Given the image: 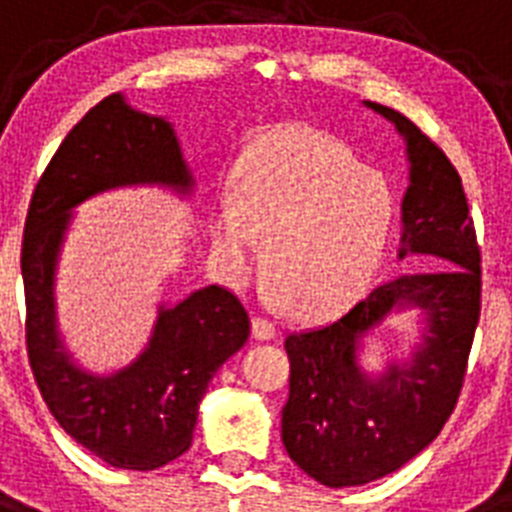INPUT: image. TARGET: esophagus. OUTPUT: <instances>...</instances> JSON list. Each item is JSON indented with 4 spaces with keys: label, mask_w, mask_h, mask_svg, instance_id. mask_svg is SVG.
<instances>
[{
    "label": "esophagus",
    "mask_w": 512,
    "mask_h": 512,
    "mask_svg": "<svg viewBox=\"0 0 512 512\" xmlns=\"http://www.w3.org/2000/svg\"><path fill=\"white\" fill-rule=\"evenodd\" d=\"M253 336L259 338V341H271V338L277 336V325L271 323L269 318L256 315V318H253Z\"/></svg>",
    "instance_id": "34e87169"
}]
</instances>
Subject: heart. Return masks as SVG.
Masks as SVG:
<instances>
[{
    "label": "heart",
    "mask_w": 512,
    "mask_h": 512,
    "mask_svg": "<svg viewBox=\"0 0 512 512\" xmlns=\"http://www.w3.org/2000/svg\"><path fill=\"white\" fill-rule=\"evenodd\" d=\"M395 197L379 171L320 130L287 125L261 135L233 169V200L210 212L212 256L233 284L264 264L295 318L341 310L382 264Z\"/></svg>",
    "instance_id": "heart-1"
}]
</instances>
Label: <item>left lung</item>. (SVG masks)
I'll return each instance as SVG.
<instances>
[{
    "label": "left lung",
    "instance_id": "1",
    "mask_svg": "<svg viewBox=\"0 0 512 512\" xmlns=\"http://www.w3.org/2000/svg\"><path fill=\"white\" fill-rule=\"evenodd\" d=\"M364 104L395 122L408 146L400 259L423 253L456 266L379 284L338 320L284 341V449L325 487H356L392 474L441 433L459 400L482 307V259L459 171L408 117ZM400 306L426 312L424 343L408 365L393 362L382 375H366L358 366L360 338Z\"/></svg>",
    "mask_w": 512,
    "mask_h": 512
}]
</instances>
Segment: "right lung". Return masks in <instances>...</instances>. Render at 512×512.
Instances as JSON below:
<instances>
[{
  "mask_svg": "<svg viewBox=\"0 0 512 512\" xmlns=\"http://www.w3.org/2000/svg\"><path fill=\"white\" fill-rule=\"evenodd\" d=\"M130 184L192 189L171 122L104 97L76 122L40 182L22 233L25 341L45 405L63 431L110 467L151 472L192 446L207 384L251 333L246 307L225 287L197 289L158 310L146 351L107 377L71 361L56 328L58 251L71 210Z\"/></svg>",
  "mask_w": 512,
  "mask_h": 512,
  "instance_id": "obj_1",
  "label": "right lung"
}]
</instances>
